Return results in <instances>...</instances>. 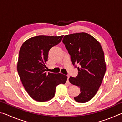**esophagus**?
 I'll use <instances>...</instances> for the list:
<instances>
[{"label": "esophagus", "mask_w": 122, "mask_h": 122, "mask_svg": "<svg viewBox=\"0 0 122 122\" xmlns=\"http://www.w3.org/2000/svg\"><path fill=\"white\" fill-rule=\"evenodd\" d=\"M69 77H70V76L69 75H67V83H69Z\"/></svg>", "instance_id": "1"}]
</instances>
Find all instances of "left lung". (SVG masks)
Wrapping results in <instances>:
<instances>
[{
  "instance_id": "obj_1",
  "label": "left lung",
  "mask_w": 122,
  "mask_h": 122,
  "mask_svg": "<svg viewBox=\"0 0 122 122\" xmlns=\"http://www.w3.org/2000/svg\"><path fill=\"white\" fill-rule=\"evenodd\" d=\"M62 42L71 55L73 65L81 66L77 68V76L69 78V82L78 86L81 92L74 100L79 103L88 102L97 92L106 71L102 46L95 38L84 32L66 35Z\"/></svg>"
}]
</instances>
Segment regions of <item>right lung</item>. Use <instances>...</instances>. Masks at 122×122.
Instances as JSON below:
<instances>
[{
  "mask_svg": "<svg viewBox=\"0 0 122 122\" xmlns=\"http://www.w3.org/2000/svg\"><path fill=\"white\" fill-rule=\"evenodd\" d=\"M63 36H38L28 39L20 49L17 71L29 95L38 102L51 100L59 84H65L67 76L61 73H45L48 51L61 42Z\"/></svg>",
  "mask_w": 122,
  "mask_h": 122,
  "instance_id": "right-lung-1",
  "label": "right lung"
}]
</instances>
